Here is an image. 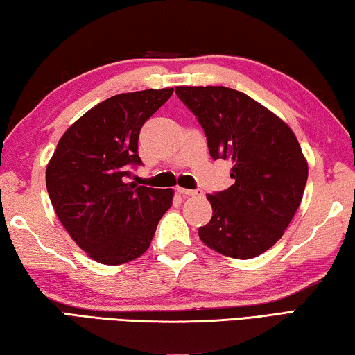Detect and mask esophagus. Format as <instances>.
Here are the masks:
<instances>
[{"instance_id": "1", "label": "esophagus", "mask_w": 355, "mask_h": 355, "mask_svg": "<svg viewBox=\"0 0 355 355\" xmlns=\"http://www.w3.org/2000/svg\"><path fill=\"white\" fill-rule=\"evenodd\" d=\"M177 191H178L182 196H184V197H199V196L203 194L202 189H184V188H177Z\"/></svg>"}]
</instances>
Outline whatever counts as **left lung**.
Masks as SVG:
<instances>
[{"mask_svg":"<svg viewBox=\"0 0 355 355\" xmlns=\"http://www.w3.org/2000/svg\"><path fill=\"white\" fill-rule=\"evenodd\" d=\"M207 136L213 159H230L225 191L208 194L213 216L199 228L208 248L248 260L279 241L302 200L309 166L291 128L248 95L224 86L175 89Z\"/></svg>","mask_w":355,"mask_h":355,"instance_id":"obj_1","label":"left lung"}]
</instances>
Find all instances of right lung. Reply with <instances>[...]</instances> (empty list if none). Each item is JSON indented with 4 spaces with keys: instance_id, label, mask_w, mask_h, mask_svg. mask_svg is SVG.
<instances>
[{
    "instance_id": "obj_1",
    "label": "right lung",
    "mask_w": 355,
    "mask_h": 355,
    "mask_svg": "<svg viewBox=\"0 0 355 355\" xmlns=\"http://www.w3.org/2000/svg\"><path fill=\"white\" fill-rule=\"evenodd\" d=\"M172 87L119 94L89 110L59 139L46 166V189L59 220L92 260L122 264L141 257L172 205V189L128 182L142 164V125Z\"/></svg>"
}]
</instances>
